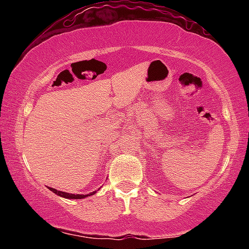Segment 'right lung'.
Listing matches in <instances>:
<instances>
[{
	"instance_id": "1",
	"label": "right lung",
	"mask_w": 249,
	"mask_h": 249,
	"mask_svg": "<svg viewBox=\"0 0 249 249\" xmlns=\"http://www.w3.org/2000/svg\"><path fill=\"white\" fill-rule=\"evenodd\" d=\"M49 190L51 191V192L57 194V196H62V198H65V199H84V198H87V196H93V194L96 193V191H93V192H91L89 194H72V193L62 192V191H57L56 188H51V187H49Z\"/></svg>"
}]
</instances>
